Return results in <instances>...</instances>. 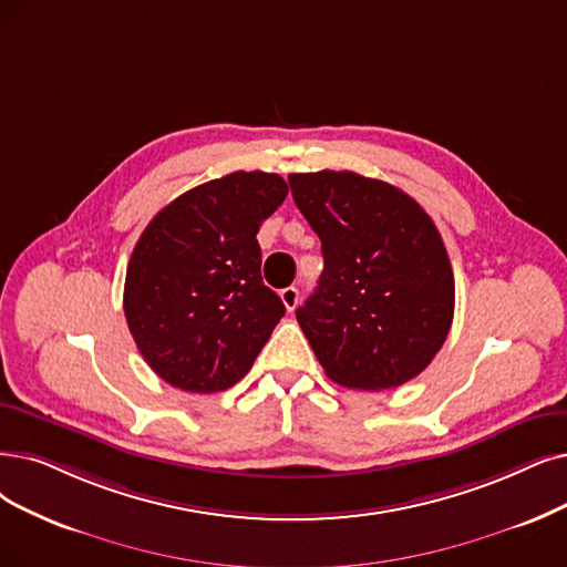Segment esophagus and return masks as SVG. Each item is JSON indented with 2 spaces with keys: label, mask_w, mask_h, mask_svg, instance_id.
Returning a JSON list of instances; mask_svg holds the SVG:
<instances>
[{
  "label": "esophagus",
  "mask_w": 567,
  "mask_h": 567,
  "mask_svg": "<svg viewBox=\"0 0 567 567\" xmlns=\"http://www.w3.org/2000/svg\"><path fill=\"white\" fill-rule=\"evenodd\" d=\"M279 296H281V302H284V307H286L288 311L296 309V307H298V302H300V290H298L296 286H288V288H284V290L279 292Z\"/></svg>",
  "instance_id": "esophagus-1"
}]
</instances>
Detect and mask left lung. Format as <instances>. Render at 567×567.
<instances>
[{"instance_id":"8db88e82","label":"left lung","mask_w":567,"mask_h":567,"mask_svg":"<svg viewBox=\"0 0 567 567\" xmlns=\"http://www.w3.org/2000/svg\"><path fill=\"white\" fill-rule=\"evenodd\" d=\"M321 239L323 275L298 323L326 374L347 389H398L437 355L454 321V271L416 199L355 172L290 174Z\"/></svg>"}]
</instances>
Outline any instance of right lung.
<instances>
[{
  "label": "right lung",
  "instance_id": "add662e5",
  "mask_svg": "<svg viewBox=\"0 0 567 567\" xmlns=\"http://www.w3.org/2000/svg\"><path fill=\"white\" fill-rule=\"evenodd\" d=\"M288 195L279 174L233 172L157 212L134 246L123 309L151 370L218 393L251 370L286 307L260 277V225Z\"/></svg>",
  "mask_w": 567,
  "mask_h": 567
}]
</instances>
